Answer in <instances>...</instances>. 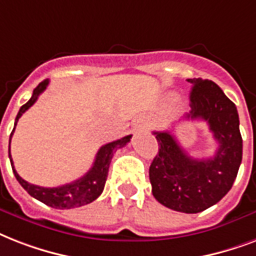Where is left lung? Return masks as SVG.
<instances>
[{
	"mask_svg": "<svg viewBox=\"0 0 256 256\" xmlns=\"http://www.w3.org/2000/svg\"><path fill=\"white\" fill-rule=\"evenodd\" d=\"M191 112L187 120L208 124L218 142L215 155L192 159L172 134V128L154 132L159 154L150 167L155 199L168 208L186 214L202 212L231 190L242 163V142L236 106L214 81L188 78Z\"/></svg>",
	"mask_w": 256,
	"mask_h": 256,
	"instance_id": "1",
	"label": "left lung"
}]
</instances>
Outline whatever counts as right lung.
Instances as JSON below:
<instances>
[{
    "mask_svg": "<svg viewBox=\"0 0 256 256\" xmlns=\"http://www.w3.org/2000/svg\"><path fill=\"white\" fill-rule=\"evenodd\" d=\"M48 84H49V80H44L36 86L29 101L20 108L17 118H16L14 128L17 126L18 118L34 104L40 94L46 89ZM14 128L12 130L10 140L12 136H13V132H14ZM130 138H132V134H128V136H124V138L101 146L98 152H97L92 168L84 176H81L80 179L74 180L72 183L60 186V187H40V186H34V184L28 183L26 180H24L17 174V171L14 170V166H13V160H12L10 156V144H9V159H10L12 170H13L16 179L18 180V183L22 186L24 190L29 195L33 196L34 199L40 200V202H42L44 204H46L49 207H53V208H76V207H81V206H85V204L92 203L93 200H96L101 195V192L104 190V186H106L108 170H110V164L112 158H114V154L118 148L126 146L130 142Z\"/></svg>",
    "mask_w": 256,
    "mask_h": 256,
    "instance_id": "obj_1",
    "label": "right lung"
}]
</instances>
